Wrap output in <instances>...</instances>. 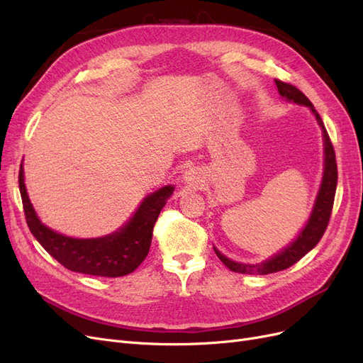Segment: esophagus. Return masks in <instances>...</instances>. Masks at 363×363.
<instances>
[{"instance_id":"esophagus-1","label":"esophagus","mask_w":363,"mask_h":363,"mask_svg":"<svg viewBox=\"0 0 363 363\" xmlns=\"http://www.w3.org/2000/svg\"><path fill=\"white\" fill-rule=\"evenodd\" d=\"M183 182L188 186H192L194 189L199 188V186H201V183H203L201 172L199 169H195V168L186 169L184 174H183Z\"/></svg>"}]
</instances>
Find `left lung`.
Instances as JSON below:
<instances>
[{
	"label": "left lung",
	"mask_w": 363,
	"mask_h": 363,
	"mask_svg": "<svg viewBox=\"0 0 363 363\" xmlns=\"http://www.w3.org/2000/svg\"><path fill=\"white\" fill-rule=\"evenodd\" d=\"M276 86L280 96L284 101L309 107V111L316 118L318 125H320L323 130L324 171H323L320 189H318L309 219H307V223L304 224V227L300 230V233L296 235V238L292 240V242L288 247L280 250L277 255H274L269 259L259 263H242V262H235L232 259H228L216 247H213L216 256L221 259V262L230 271L240 272V274H252V276H255V274L256 276H265V274H272V272L286 269L292 267L294 263L298 262L303 256H306L312 248L316 247V244L320 242V239L325 232L328 219H330L335 194H336V184H337V167H336L335 150L330 142V138L327 135V130L324 127L321 116L315 111V107L309 101V98H307L301 91L296 89L295 86L289 83H283L280 80H276Z\"/></svg>",
	"instance_id": "obj_1"
}]
</instances>
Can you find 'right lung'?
Returning a JSON list of instances; mask_svg holds the SVG:
<instances>
[{
  "label": "right lung",
  "instance_id": "1",
  "mask_svg": "<svg viewBox=\"0 0 363 363\" xmlns=\"http://www.w3.org/2000/svg\"><path fill=\"white\" fill-rule=\"evenodd\" d=\"M19 192L31 235L65 268L89 276L123 277L133 272L147 257L152 227L172 195L174 186H163L148 194L136 212L116 232L89 239L62 235L40 221L27 194L24 163H21L19 169Z\"/></svg>",
  "mask_w": 363,
  "mask_h": 363
}]
</instances>
